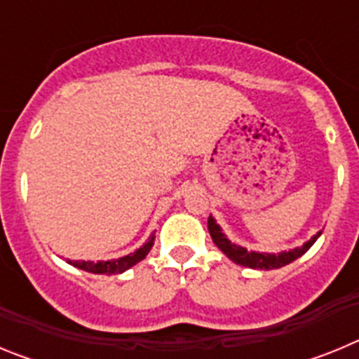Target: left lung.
<instances>
[{
	"label": "left lung",
	"instance_id": "1",
	"mask_svg": "<svg viewBox=\"0 0 359 359\" xmlns=\"http://www.w3.org/2000/svg\"><path fill=\"white\" fill-rule=\"evenodd\" d=\"M208 231H210L212 241L217 246L224 255L230 259L231 262H236L239 266H246V268L252 269H278L282 266L290 264V262L297 261L298 257H302L307 250L316 243L320 236H322V231L315 233V236L311 237L309 241L302 244V246H297V248H290V250H282L278 253H268V252H255V250H246L244 246H239V244L231 243L230 239L226 237V233L223 231V228L219 226L217 221L214 217H208Z\"/></svg>",
	"mask_w": 359,
	"mask_h": 359
}]
</instances>
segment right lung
Instances as JSON below:
<instances>
[{
	"instance_id": "right-lung-1",
	"label": "right lung",
	"mask_w": 359,
	"mask_h": 359,
	"mask_svg": "<svg viewBox=\"0 0 359 359\" xmlns=\"http://www.w3.org/2000/svg\"><path fill=\"white\" fill-rule=\"evenodd\" d=\"M154 233H156V231H154ZM154 233H151V237H149V239L142 244L140 248L135 250V252H131V253H128V255L118 257V259H111V261H98V262L72 261V259H68L66 262L72 266H75V268H79V269H84V271H88V273H95V275L123 273V271L131 269L133 266L138 264V262L144 261L145 257H147V253L151 252L152 246H154Z\"/></svg>"
}]
</instances>
